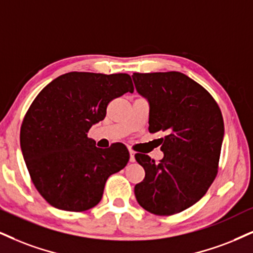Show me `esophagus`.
Listing matches in <instances>:
<instances>
[{
    "instance_id": "1",
    "label": "esophagus",
    "mask_w": 253,
    "mask_h": 253,
    "mask_svg": "<svg viewBox=\"0 0 253 253\" xmlns=\"http://www.w3.org/2000/svg\"><path fill=\"white\" fill-rule=\"evenodd\" d=\"M135 152L130 151V162H135Z\"/></svg>"
}]
</instances>
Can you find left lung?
<instances>
[{
    "label": "left lung",
    "mask_w": 253,
    "mask_h": 253,
    "mask_svg": "<svg viewBox=\"0 0 253 253\" xmlns=\"http://www.w3.org/2000/svg\"><path fill=\"white\" fill-rule=\"evenodd\" d=\"M132 80L149 103V131L167 132L160 163L148 155H135L145 171L135 186L136 199L158 216L182 212L216 178L224 137L222 112L207 90L178 71L135 73Z\"/></svg>",
    "instance_id": "left-lung-1"
}]
</instances>
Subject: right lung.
<instances>
[{"label": "right lung", "mask_w": 253, "mask_h": 253, "mask_svg": "<svg viewBox=\"0 0 253 253\" xmlns=\"http://www.w3.org/2000/svg\"><path fill=\"white\" fill-rule=\"evenodd\" d=\"M126 92H133L127 74L73 71L34 99L21 126V150L34 185L51 207L74 212L93 208L108 177L127 164L126 145L101 149L86 135Z\"/></svg>", "instance_id": "right-lung-1"}]
</instances>
